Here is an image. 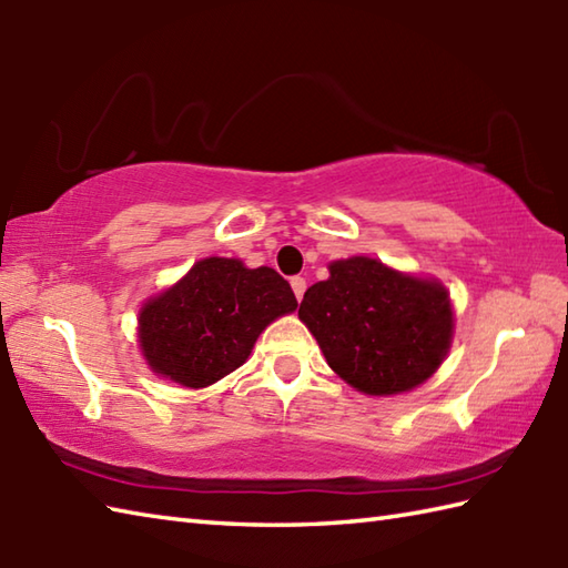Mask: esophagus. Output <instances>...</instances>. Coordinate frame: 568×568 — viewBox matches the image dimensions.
<instances>
[{"mask_svg":"<svg viewBox=\"0 0 568 568\" xmlns=\"http://www.w3.org/2000/svg\"><path fill=\"white\" fill-rule=\"evenodd\" d=\"M291 285H293V293H295V297H297V300H303V295H305V291H307V283H305V277L295 275L293 281H291Z\"/></svg>","mask_w":568,"mask_h":568,"instance_id":"esophagus-1","label":"esophagus"}]
</instances>
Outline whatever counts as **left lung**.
<instances>
[{
    "instance_id": "1",
    "label": "left lung",
    "mask_w": 568,
    "mask_h": 568,
    "mask_svg": "<svg viewBox=\"0 0 568 568\" xmlns=\"http://www.w3.org/2000/svg\"><path fill=\"white\" fill-rule=\"evenodd\" d=\"M336 376L366 395H397L425 383L449 352L454 312L432 277L393 271L378 258L329 263L300 303Z\"/></svg>"
}]
</instances>
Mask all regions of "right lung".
<instances>
[{
	"label": "right lung",
	"mask_w": 568,
	"mask_h": 568,
	"mask_svg": "<svg viewBox=\"0 0 568 568\" xmlns=\"http://www.w3.org/2000/svg\"><path fill=\"white\" fill-rule=\"evenodd\" d=\"M297 300L268 265L202 258L139 312V344L153 373L185 388H207L248 358L258 334Z\"/></svg>",
	"instance_id": "1"
}]
</instances>
